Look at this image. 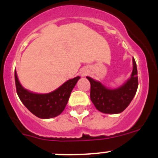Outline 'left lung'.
<instances>
[{
  "label": "left lung",
  "mask_w": 158,
  "mask_h": 158,
  "mask_svg": "<svg viewBox=\"0 0 158 158\" xmlns=\"http://www.w3.org/2000/svg\"><path fill=\"white\" fill-rule=\"evenodd\" d=\"M91 85L90 98L98 111L106 114H118L126 109L138 89V70L133 58V71L131 77L120 87L115 89H107L100 81L86 77Z\"/></svg>",
  "instance_id": "obj_1"
}]
</instances>
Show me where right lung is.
<instances>
[{
	"label": "right lung",
	"mask_w": 158,
	"mask_h": 158,
	"mask_svg": "<svg viewBox=\"0 0 158 158\" xmlns=\"http://www.w3.org/2000/svg\"><path fill=\"white\" fill-rule=\"evenodd\" d=\"M80 77L68 80L59 88L46 94H38L25 89L18 80L15 71L16 93L27 109L40 118H51L59 115L65 109L73 89Z\"/></svg>",
	"instance_id": "add662e5"
}]
</instances>
